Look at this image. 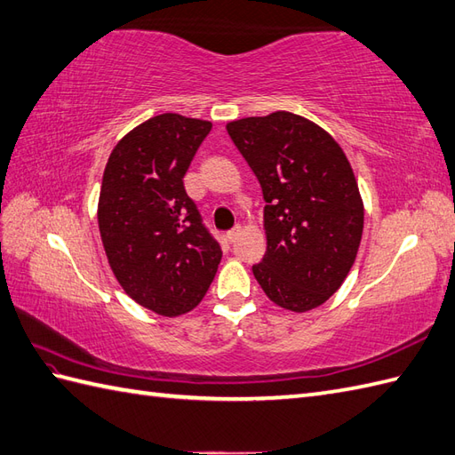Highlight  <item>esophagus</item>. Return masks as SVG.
<instances>
[{"label":"esophagus","instance_id":"1","mask_svg":"<svg viewBox=\"0 0 455 455\" xmlns=\"http://www.w3.org/2000/svg\"><path fill=\"white\" fill-rule=\"evenodd\" d=\"M240 232H242V228L236 225L235 228H230L228 232H227V240L230 242V244H232V242H236L238 240V236H240Z\"/></svg>","mask_w":455,"mask_h":455}]
</instances>
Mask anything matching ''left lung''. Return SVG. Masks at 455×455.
<instances>
[{
	"mask_svg": "<svg viewBox=\"0 0 455 455\" xmlns=\"http://www.w3.org/2000/svg\"><path fill=\"white\" fill-rule=\"evenodd\" d=\"M263 192L267 248L253 277L292 312L318 308L351 271L364 207L343 149L320 125L292 112L227 124Z\"/></svg>",
	"mask_w": 455,
	"mask_h": 455,
	"instance_id": "8db88e82",
	"label": "left lung"
}]
</instances>
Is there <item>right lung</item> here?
Returning <instances> with one entry per match:
<instances>
[{
  "instance_id": "right-lung-1",
  "label": "right lung",
  "mask_w": 455,
  "mask_h": 455,
  "mask_svg": "<svg viewBox=\"0 0 455 455\" xmlns=\"http://www.w3.org/2000/svg\"><path fill=\"white\" fill-rule=\"evenodd\" d=\"M211 122L161 114L114 147L104 168L99 228L116 279L161 315L202 302L223 258L204 225L184 176Z\"/></svg>"
}]
</instances>
